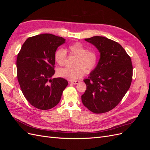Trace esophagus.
<instances>
[{"label":"esophagus","mask_w":150,"mask_h":150,"mask_svg":"<svg viewBox=\"0 0 150 150\" xmlns=\"http://www.w3.org/2000/svg\"><path fill=\"white\" fill-rule=\"evenodd\" d=\"M79 83V81H70V83L72 84H77Z\"/></svg>","instance_id":"esophagus-1"}]
</instances>
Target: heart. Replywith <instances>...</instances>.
I'll return each instance as SVG.
<instances>
[{"mask_svg": "<svg viewBox=\"0 0 150 150\" xmlns=\"http://www.w3.org/2000/svg\"><path fill=\"white\" fill-rule=\"evenodd\" d=\"M69 52L77 57L74 66L76 67H64L57 70V75L61 78L70 81H75L85 74L86 71L89 72L96 66L98 62L97 54L93 51H88L87 49L79 42H74L68 47ZM67 53L65 50L59 49L54 54V59L58 65L61 66L65 64Z\"/></svg>", "mask_w": 150, "mask_h": 150, "instance_id": "heart-1", "label": "heart"}]
</instances>
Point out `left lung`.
Wrapping results in <instances>:
<instances>
[{
  "instance_id": "obj_1",
  "label": "left lung",
  "mask_w": 150,
  "mask_h": 150,
  "mask_svg": "<svg viewBox=\"0 0 150 150\" xmlns=\"http://www.w3.org/2000/svg\"><path fill=\"white\" fill-rule=\"evenodd\" d=\"M100 52L96 68L84 79L86 90L81 96L84 106L96 113L115 108L128 91L132 81L131 57L121 45L103 36L85 39Z\"/></svg>"
}]
</instances>
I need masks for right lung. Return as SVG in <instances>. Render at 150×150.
<instances>
[{"instance_id": "add662e5", "label": "right lung", "mask_w": 150, "mask_h": 150, "mask_svg": "<svg viewBox=\"0 0 150 150\" xmlns=\"http://www.w3.org/2000/svg\"><path fill=\"white\" fill-rule=\"evenodd\" d=\"M65 40L51 34L33 36L25 40L17 55V76L22 92L39 110L56 106L68 84L64 78L51 79L55 73L54 54Z\"/></svg>"}]
</instances>
